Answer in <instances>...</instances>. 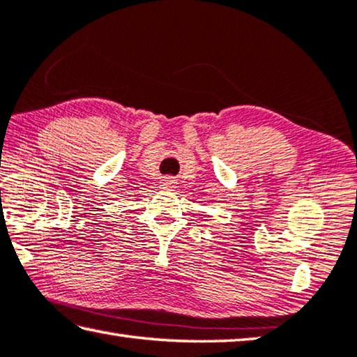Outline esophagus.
Here are the masks:
<instances>
[{"label": "esophagus", "instance_id": "34e87169", "mask_svg": "<svg viewBox=\"0 0 357 357\" xmlns=\"http://www.w3.org/2000/svg\"><path fill=\"white\" fill-rule=\"evenodd\" d=\"M174 185V181H171V180H165V183H163V186H167V188H171Z\"/></svg>", "mask_w": 357, "mask_h": 357}]
</instances>
